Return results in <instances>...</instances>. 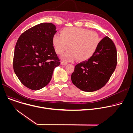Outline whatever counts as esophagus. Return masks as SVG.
<instances>
[{
  "label": "esophagus",
  "mask_w": 133,
  "mask_h": 133,
  "mask_svg": "<svg viewBox=\"0 0 133 133\" xmlns=\"http://www.w3.org/2000/svg\"><path fill=\"white\" fill-rule=\"evenodd\" d=\"M61 64L63 65H66L67 64V63H66L65 62H64V61H62V62H61Z\"/></svg>",
  "instance_id": "1"
}]
</instances>
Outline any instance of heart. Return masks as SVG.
<instances>
[{
    "mask_svg": "<svg viewBox=\"0 0 133 133\" xmlns=\"http://www.w3.org/2000/svg\"><path fill=\"white\" fill-rule=\"evenodd\" d=\"M98 35L88 29L67 27L63 28L61 35L56 34L52 37V44L56 52L62 55L66 50L63 59L71 61L77 58L79 61L89 59L96 52L99 44Z\"/></svg>",
    "mask_w": 133,
    "mask_h": 133,
    "instance_id": "obj_1",
    "label": "heart"
}]
</instances>
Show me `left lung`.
<instances>
[{
    "label": "left lung",
    "instance_id": "obj_1",
    "mask_svg": "<svg viewBox=\"0 0 133 133\" xmlns=\"http://www.w3.org/2000/svg\"><path fill=\"white\" fill-rule=\"evenodd\" d=\"M117 62L115 44L106 36L100 41L92 57L75 66L71 76L72 83L84 91L97 90L108 82L116 68Z\"/></svg>",
    "mask_w": 133,
    "mask_h": 133
}]
</instances>
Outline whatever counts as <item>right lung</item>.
Wrapping results in <instances>:
<instances>
[{"label": "right lung", "instance_id": "right-lung-1", "mask_svg": "<svg viewBox=\"0 0 133 133\" xmlns=\"http://www.w3.org/2000/svg\"><path fill=\"white\" fill-rule=\"evenodd\" d=\"M56 26L48 23L37 25L23 32L15 46L13 68L21 82L34 90L50 82L54 70L60 65L52 44Z\"/></svg>", "mask_w": 133, "mask_h": 133}]
</instances>
